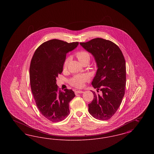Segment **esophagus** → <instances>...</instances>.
Here are the masks:
<instances>
[{
	"label": "esophagus",
	"instance_id": "esophagus-1",
	"mask_svg": "<svg viewBox=\"0 0 154 154\" xmlns=\"http://www.w3.org/2000/svg\"><path fill=\"white\" fill-rule=\"evenodd\" d=\"M83 92H84L82 91H74V93H75V95H77V94H82Z\"/></svg>",
	"mask_w": 154,
	"mask_h": 154
}]
</instances>
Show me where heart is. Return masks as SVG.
<instances>
[{
    "label": "heart",
    "mask_w": 154,
    "mask_h": 154,
    "mask_svg": "<svg viewBox=\"0 0 154 154\" xmlns=\"http://www.w3.org/2000/svg\"><path fill=\"white\" fill-rule=\"evenodd\" d=\"M75 57L81 63H83L86 61H89L90 59V55L88 52L86 51H80L75 53ZM69 59H66L65 60L63 64V68L66 69L67 66ZM88 80V77L86 74H78L73 76L69 80L70 84L75 88H82L84 85L85 82Z\"/></svg>",
    "instance_id": "obj_1"
}]
</instances>
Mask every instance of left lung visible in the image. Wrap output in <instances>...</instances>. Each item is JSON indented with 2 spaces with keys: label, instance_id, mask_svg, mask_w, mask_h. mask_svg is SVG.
I'll return each instance as SVG.
<instances>
[{
  "label": "left lung",
  "instance_id": "left-lung-1",
  "mask_svg": "<svg viewBox=\"0 0 154 154\" xmlns=\"http://www.w3.org/2000/svg\"><path fill=\"white\" fill-rule=\"evenodd\" d=\"M95 57L97 70L92 82L94 88L102 95L92 93V102L88 111L97 119L108 120L120 106L126 88V63L124 55L117 45L108 40L95 38L80 43Z\"/></svg>",
  "mask_w": 154,
  "mask_h": 154
}]
</instances>
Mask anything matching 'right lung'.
<instances>
[{"instance_id":"1","label":"right lung","mask_w":154,"mask_h":154,"mask_svg":"<svg viewBox=\"0 0 154 154\" xmlns=\"http://www.w3.org/2000/svg\"><path fill=\"white\" fill-rule=\"evenodd\" d=\"M78 44L58 39L48 40L37 48L30 62V83L37 107L44 117L53 122L69 116V102L75 96L72 89L61 91L56 81L63 71L66 54Z\"/></svg>"}]
</instances>
